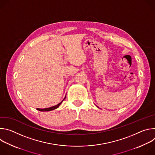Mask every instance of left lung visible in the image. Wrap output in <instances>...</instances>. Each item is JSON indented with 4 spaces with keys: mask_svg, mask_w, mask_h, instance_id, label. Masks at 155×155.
<instances>
[{
    "mask_svg": "<svg viewBox=\"0 0 155 155\" xmlns=\"http://www.w3.org/2000/svg\"><path fill=\"white\" fill-rule=\"evenodd\" d=\"M98 108H99V107H98Z\"/></svg>",
    "mask_w": 155,
    "mask_h": 155,
    "instance_id": "left-lung-1",
    "label": "left lung"
}]
</instances>
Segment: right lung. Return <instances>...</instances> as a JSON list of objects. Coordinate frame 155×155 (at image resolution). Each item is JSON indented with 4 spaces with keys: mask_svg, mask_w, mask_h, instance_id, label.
<instances>
[{
    "mask_svg": "<svg viewBox=\"0 0 155 155\" xmlns=\"http://www.w3.org/2000/svg\"><path fill=\"white\" fill-rule=\"evenodd\" d=\"M65 97H66V96H65V97L64 98V99H63L60 103H59L58 104H57V105H54V106H53V107H49V108H37V110H39V111H40V112L51 111V110H54V109H56V108H57L59 107V106L62 104V102H63V101L65 99Z\"/></svg>",
    "mask_w": 155,
    "mask_h": 155,
    "instance_id": "obj_1",
    "label": "right lung"
}]
</instances>
